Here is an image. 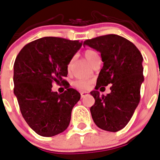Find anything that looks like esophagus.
Listing matches in <instances>:
<instances>
[{
    "label": "esophagus",
    "instance_id": "esophagus-1",
    "mask_svg": "<svg viewBox=\"0 0 160 160\" xmlns=\"http://www.w3.org/2000/svg\"><path fill=\"white\" fill-rule=\"evenodd\" d=\"M88 95V92H80V95H81V98H83V97H85L86 95Z\"/></svg>",
    "mask_w": 160,
    "mask_h": 160
}]
</instances>
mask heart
I'll list each match as a JSON object with an SVG mask.
<instances>
[{
    "label": "heart",
    "instance_id": "obj_1",
    "mask_svg": "<svg viewBox=\"0 0 160 160\" xmlns=\"http://www.w3.org/2000/svg\"><path fill=\"white\" fill-rule=\"evenodd\" d=\"M84 54L85 58L87 59L88 62L92 65L94 61L98 58V53H97L95 50H91V49H88V50H86L83 53ZM70 65V64L68 65V66ZM74 86H75L77 88L80 89V90H88L89 89L91 86V81L90 80H77L74 82Z\"/></svg>",
    "mask_w": 160,
    "mask_h": 160
}]
</instances>
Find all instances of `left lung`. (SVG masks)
<instances>
[{"instance_id": "8db88e82", "label": "left lung", "mask_w": 160, "mask_h": 160, "mask_svg": "<svg viewBox=\"0 0 160 160\" xmlns=\"http://www.w3.org/2000/svg\"><path fill=\"white\" fill-rule=\"evenodd\" d=\"M85 45L100 52L103 62L95 90L91 92L95 100L90 109L92 117L98 128L117 132L127 125L140 102L143 57L133 43L117 35L88 39ZM108 84L112 92L100 96L98 89Z\"/></svg>"}]
</instances>
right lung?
I'll return each instance as SVG.
<instances>
[{
    "mask_svg": "<svg viewBox=\"0 0 160 160\" xmlns=\"http://www.w3.org/2000/svg\"><path fill=\"white\" fill-rule=\"evenodd\" d=\"M81 46L78 40L44 37L25 45L16 57L14 94L24 120L42 137L58 135L69 125L80 94L67 86L58 94L52 84L66 83L68 65Z\"/></svg>",
    "mask_w": 160,
    "mask_h": 160,
    "instance_id": "obj_1",
    "label": "right lung"
}]
</instances>
